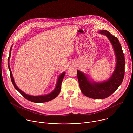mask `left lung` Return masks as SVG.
<instances>
[{"mask_svg": "<svg viewBox=\"0 0 133 133\" xmlns=\"http://www.w3.org/2000/svg\"><path fill=\"white\" fill-rule=\"evenodd\" d=\"M101 34L106 36L113 47L116 57V65L110 78L107 81L91 82L87 76L77 70V78L81 90L85 96L93 99H104L114 92L122 84L125 73V57L121 45L117 38L108 31L100 30Z\"/></svg>", "mask_w": 133, "mask_h": 133, "instance_id": "8db88e82", "label": "left lung"}]
</instances>
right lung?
<instances>
[{
  "instance_id": "right-lung-1",
  "label": "right lung",
  "mask_w": 133,
  "mask_h": 133,
  "mask_svg": "<svg viewBox=\"0 0 133 133\" xmlns=\"http://www.w3.org/2000/svg\"><path fill=\"white\" fill-rule=\"evenodd\" d=\"M11 48L12 46L10 48V52H9V56L8 57V68L10 71V78H11V80L12 82V83L14 86V87L15 88V89L16 90H17L27 100L34 102V103H45V102H49L54 98H55L58 95V94H59L60 91H61V85H62V81L63 80V78L65 76V72H64L63 73H62L58 77V79L57 80V82L56 84V86L55 87V88L54 89V90L50 92L49 94L47 95H42V96H31L29 95L26 94H25L24 92H23L22 90H21L16 85L15 81L14 80V78L12 76V74L10 68V66H9V58L10 57V54H11Z\"/></svg>"
}]
</instances>
